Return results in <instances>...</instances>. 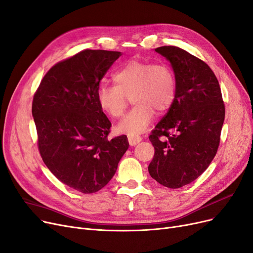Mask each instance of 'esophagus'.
<instances>
[{"mask_svg":"<svg viewBox=\"0 0 253 253\" xmlns=\"http://www.w3.org/2000/svg\"><path fill=\"white\" fill-rule=\"evenodd\" d=\"M127 140H128V143L130 146H135L136 144H138L141 140L140 136H135V135H127Z\"/></svg>","mask_w":253,"mask_h":253,"instance_id":"obj_1","label":"esophagus"}]
</instances>
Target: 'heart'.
<instances>
[{"label":"heart","instance_id":"obj_1","mask_svg":"<svg viewBox=\"0 0 253 253\" xmlns=\"http://www.w3.org/2000/svg\"><path fill=\"white\" fill-rule=\"evenodd\" d=\"M113 81L115 85L100 84L97 87V103L108 116L119 118L125 113L128 97L132 96L135 106L117 126L119 132L127 135L143 133L156 112L165 113L175 99V75L165 63L130 60L116 70Z\"/></svg>","mask_w":253,"mask_h":253}]
</instances>
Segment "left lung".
<instances>
[{
	"mask_svg": "<svg viewBox=\"0 0 253 253\" xmlns=\"http://www.w3.org/2000/svg\"><path fill=\"white\" fill-rule=\"evenodd\" d=\"M155 50L173 68L176 95L149 136L155 156L148 172L159 184L177 189L203 174L215 158L225 107L218 80L203 60L172 45Z\"/></svg>",
	"mask_w": 253,
	"mask_h": 253,
	"instance_id": "left-lung-1",
	"label": "left lung"
}]
</instances>
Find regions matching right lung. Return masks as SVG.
<instances>
[{"mask_svg": "<svg viewBox=\"0 0 253 253\" xmlns=\"http://www.w3.org/2000/svg\"><path fill=\"white\" fill-rule=\"evenodd\" d=\"M120 52L84 49L55 64L33 97L37 144L60 181L85 194L104 188L128 148L126 135L109 139L111 123L96 91Z\"/></svg>", "mask_w": 253, "mask_h": 253, "instance_id": "obj_1", "label": "right lung"}]
</instances>
